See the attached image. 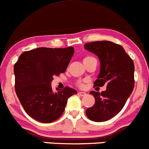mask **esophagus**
I'll use <instances>...</instances> for the list:
<instances>
[{
	"mask_svg": "<svg viewBox=\"0 0 149 149\" xmlns=\"http://www.w3.org/2000/svg\"><path fill=\"white\" fill-rule=\"evenodd\" d=\"M78 95L80 96V97H84V96L87 95V94L85 92H78Z\"/></svg>",
	"mask_w": 149,
	"mask_h": 149,
	"instance_id": "obj_1",
	"label": "esophagus"
}]
</instances>
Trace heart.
Instances as JSON below:
<instances>
[{
	"mask_svg": "<svg viewBox=\"0 0 149 149\" xmlns=\"http://www.w3.org/2000/svg\"><path fill=\"white\" fill-rule=\"evenodd\" d=\"M91 59H94V57H92V56H87V57H85L84 58V61H87V60H91ZM78 86H79V87H83V84H82V83H81V82H79V83H78Z\"/></svg>",
	"mask_w": 149,
	"mask_h": 149,
	"instance_id": "1",
	"label": "heart"
}]
</instances>
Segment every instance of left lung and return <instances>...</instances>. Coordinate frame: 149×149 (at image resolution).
I'll return each instance as SVG.
<instances>
[{
    "mask_svg": "<svg viewBox=\"0 0 149 149\" xmlns=\"http://www.w3.org/2000/svg\"><path fill=\"white\" fill-rule=\"evenodd\" d=\"M100 61V72L94 82L95 87L107 85L102 92L92 91L95 103L86 110L89 119L107 121L123 109L134 87V64L122 46L110 41H96L84 45Z\"/></svg>",
    "mask_w": 149,
    "mask_h": 149,
    "instance_id": "1",
    "label": "left lung"
}]
</instances>
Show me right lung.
I'll list each match as a JSON object with an SVG mask.
<instances>
[{
	"label": "right lung",
	"mask_w": 149,
	"mask_h": 149,
	"mask_svg": "<svg viewBox=\"0 0 149 149\" xmlns=\"http://www.w3.org/2000/svg\"><path fill=\"white\" fill-rule=\"evenodd\" d=\"M74 47H38L25 51L14 65L15 92L26 113L42 123L55 121L65 111L69 97L77 91L65 87L53 92V77L64 73Z\"/></svg>",
	"instance_id": "add662e5"
}]
</instances>
